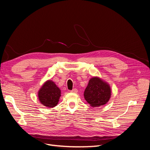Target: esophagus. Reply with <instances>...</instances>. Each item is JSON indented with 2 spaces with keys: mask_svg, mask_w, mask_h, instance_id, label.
<instances>
[{
  "mask_svg": "<svg viewBox=\"0 0 150 150\" xmlns=\"http://www.w3.org/2000/svg\"><path fill=\"white\" fill-rule=\"evenodd\" d=\"M71 93H78V89H77L76 88H74V89H72V90L71 91Z\"/></svg>",
  "mask_w": 150,
  "mask_h": 150,
  "instance_id": "esophagus-1",
  "label": "esophagus"
}]
</instances>
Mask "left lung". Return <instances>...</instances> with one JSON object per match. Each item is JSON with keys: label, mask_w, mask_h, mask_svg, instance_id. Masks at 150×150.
<instances>
[{"label": "left lung", "mask_w": 150, "mask_h": 150, "mask_svg": "<svg viewBox=\"0 0 150 150\" xmlns=\"http://www.w3.org/2000/svg\"><path fill=\"white\" fill-rule=\"evenodd\" d=\"M84 99L91 106L99 107L106 104L111 97V88L109 84L98 77L89 81L84 93Z\"/></svg>", "instance_id": "left-lung-1"}]
</instances>
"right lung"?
Instances as JSON below:
<instances>
[{
	"instance_id": "right-lung-1",
	"label": "right lung",
	"mask_w": 150,
	"mask_h": 150,
	"mask_svg": "<svg viewBox=\"0 0 150 150\" xmlns=\"http://www.w3.org/2000/svg\"><path fill=\"white\" fill-rule=\"evenodd\" d=\"M61 96V90L53 81L49 80L45 83L38 92L39 99L44 106H56Z\"/></svg>"
}]
</instances>
